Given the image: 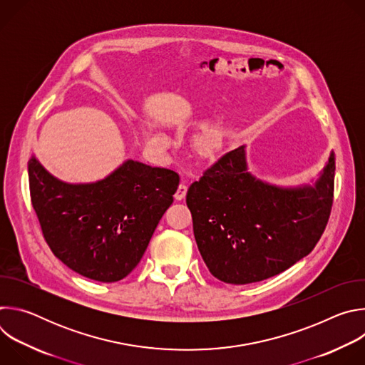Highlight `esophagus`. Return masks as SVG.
Here are the masks:
<instances>
[{"label": "esophagus", "mask_w": 365, "mask_h": 365, "mask_svg": "<svg viewBox=\"0 0 365 365\" xmlns=\"http://www.w3.org/2000/svg\"><path fill=\"white\" fill-rule=\"evenodd\" d=\"M186 192H187V183L186 182H180V185L178 186V190L175 193V197L178 200H180V199H183L186 196Z\"/></svg>", "instance_id": "34e87169"}]
</instances>
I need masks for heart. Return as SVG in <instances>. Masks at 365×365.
I'll use <instances>...</instances> for the list:
<instances>
[{
  "label": "heart",
  "mask_w": 365,
  "mask_h": 365,
  "mask_svg": "<svg viewBox=\"0 0 365 365\" xmlns=\"http://www.w3.org/2000/svg\"><path fill=\"white\" fill-rule=\"evenodd\" d=\"M150 141L154 144H165V138L160 135H151ZM220 145V137L217 133H207L200 140V148L205 153H211Z\"/></svg>",
  "instance_id": "1"
}]
</instances>
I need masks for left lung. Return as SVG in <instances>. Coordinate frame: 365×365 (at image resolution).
<instances>
[{
  "mask_svg": "<svg viewBox=\"0 0 365 365\" xmlns=\"http://www.w3.org/2000/svg\"><path fill=\"white\" fill-rule=\"evenodd\" d=\"M334 180V153L315 187L296 189L252 178L244 145L221 155L186 195L195 240L211 274L225 283L248 284L306 257L327 228Z\"/></svg>",
  "mask_w": 365,
  "mask_h": 365,
  "instance_id": "1",
  "label": "left lung"
}]
</instances>
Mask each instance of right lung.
<instances>
[{"label": "right lung", "mask_w": 365, "mask_h": 365, "mask_svg": "<svg viewBox=\"0 0 365 365\" xmlns=\"http://www.w3.org/2000/svg\"><path fill=\"white\" fill-rule=\"evenodd\" d=\"M179 175L128 160L103 180L69 185L31 158V205L43 237L62 263L103 283L128 276L173 202Z\"/></svg>", "instance_id": "add662e5"}]
</instances>
